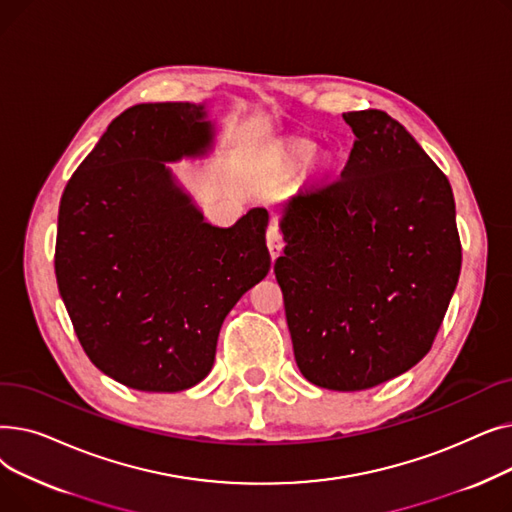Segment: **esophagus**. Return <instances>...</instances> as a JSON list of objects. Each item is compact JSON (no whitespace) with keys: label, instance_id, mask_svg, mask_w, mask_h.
<instances>
[{"label":"esophagus","instance_id":"esophagus-1","mask_svg":"<svg viewBox=\"0 0 512 512\" xmlns=\"http://www.w3.org/2000/svg\"><path fill=\"white\" fill-rule=\"evenodd\" d=\"M265 240H267V249H270L272 259H276L282 253V249H284V240H282L280 228L276 224H270V228H267Z\"/></svg>","mask_w":512,"mask_h":512}]
</instances>
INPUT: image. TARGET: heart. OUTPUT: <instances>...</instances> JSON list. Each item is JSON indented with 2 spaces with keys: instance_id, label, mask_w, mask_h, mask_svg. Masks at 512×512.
I'll return each instance as SVG.
<instances>
[{
  "instance_id": "b5f03b06",
  "label": "heart",
  "mask_w": 512,
  "mask_h": 512,
  "mask_svg": "<svg viewBox=\"0 0 512 512\" xmlns=\"http://www.w3.org/2000/svg\"><path fill=\"white\" fill-rule=\"evenodd\" d=\"M313 155H315V145L309 143V141H303V143H297V145H292V147L288 149L286 161H288V166H292V168H301V166L309 164V161L313 159ZM317 164H319V168L328 170V168L334 166V157H332L330 153L319 155Z\"/></svg>"
}]
</instances>
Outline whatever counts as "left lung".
<instances>
[{
  "label": "left lung",
  "instance_id": "1",
  "mask_svg": "<svg viewBox=\"0 0 512 512\" xmlns=\"http://www.w3.org/2000/svg\"><path fill=\"white\" fill-rule=\"evenodd\" d=\"M355 145L336 180L282 209L274 274L294 359L328 390L384 384L434 344L461 274L448 178L386 112L342 114Z\"/></svg>",
  "mask_w": 512,
  "mask_h": 512
}]
</instances>
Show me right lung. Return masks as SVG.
<instances>
[{"instance_id":"obj_1","label":"right lung","mask_w":512,"mask_h":512,"mask_svg":"<svg viewBox=\"0 0 512 512\" xmlns=\"http://www.w3.org/2000/svg\"><path fill=\"white\" fill-rule=\"evenodd\" d=\"M213 137L205 103L132 105L64 188L60 297L91 363L132 390L199 384L226 315L270 272L267 209L213 226L168 168Z\"/></svg>"}]
</instances>
